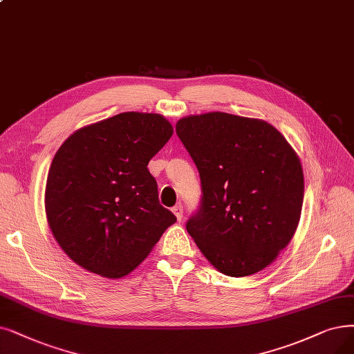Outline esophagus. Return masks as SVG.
I'll return each instance as SVG.
<instances>
[{
	"label": "esophagus",
	"mask_w": 354,
	"mask_h": 354,
	"mask_svg": "<svg viewBox=\"0 0 354 354\" xmlns=\"http://www.w3.org/2000/svg\"><path fill=\"white\" fill-rule=\"evenodd\" d=\"M171 210H173V214L176 215V218L178 221H181V218H183V206L181 205H176Z\"/></svg>",
	"instance_id": "obj_1"
}]
</instances>
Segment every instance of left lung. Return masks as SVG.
Returning <instances> with one entry per match:
<instances>
[{
    "label": "left lung",
    "instance_id": "8db88e82",
    "mask_svg": "<svg viewBox=\"0 0 354 354\" xmlns=\"http://www.w3.org/2000/svg\"><path fill=\"white\" fill-rule=\"evenodd\" d=\"M176 133L201 176V206L186 230L226 276L263 270L298 226L302 165L270 123L230 113L183 118Z\"/></svg>",
    "mask_w": 354,
    "mask_h": 354
}]
</instances>
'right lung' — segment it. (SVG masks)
<instances>
[{"mask_svg": "<svg viewBox=\"0 0 354 354\" xmlns=\"http://www.w3.org/2000/svg\"><path fill=\"white\" fill-rule=\"evenodd\" d=\"M171 135L161 115L126 111L86 126L61 145L49 168L45 207L71 260L95 274L123 277L177 221L160 205L147 167Z\"/></svg>", "mask_w": 354, "mask_h": 354, "instance_id": "obj_1", "label": "right lung"}]
</instances>
